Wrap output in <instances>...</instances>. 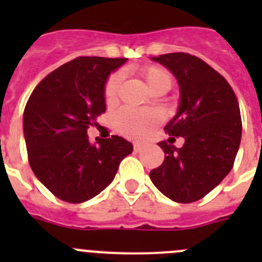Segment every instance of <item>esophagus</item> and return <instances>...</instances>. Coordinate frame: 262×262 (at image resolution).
Returning a JSON list of instances; mask_svg holds the SVG:
<instances>
[{
    "mask_svg": "<svg viewBox=\"0 0 262 262\" xmlns=\"http://www.w3.org/2000/svg\"><path fill=\"white\" fill-rule=\"evenodd\" d=\"M134 151H135V152H142L143 151V145L142 144H138V143H135V144H134Z\"/></svg>",
    "mask_w": 262,
    "mask_h": 262,
    "instance_id": "34e87169",
    "label": "esophagus"
}]
</instances>
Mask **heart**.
I'll return each mask as SVG.
<instances>
[{
  "label": "heart",
  "instance_id": "b5f03b06",
  "mask_svg": "<svg viewBox=\"0 0 262 262\" xmlns=\"http://www.w3.org/2000/svg\"><path fill=\"white\" fill-rule=\"evenodd\" d=\"M139 75L152 94H164L172 86L173 78L170 73L160 67H144L139 71ZM120 80H122V76L114 75L107 81L105 89V97L107 102H113L117 97ZM161 120H163V115L155 108H147V110L123 108L118 113L115 118V126L122 135L140 140L151 133L155 127L159 126Z\"/></svg>",
  "mask_w": 262,
  "mask_h": 262
}]
</instances>
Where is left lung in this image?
I'll use <instances>...</instances> for the list:
<instances>
[{"label":"left lung","instance_id":"1","mask_svg":"<svg viewBox=\"0 0 262 262\" xmlns=\"http://www.w3.org/2000/svg\"><path fill=\"white\" fill-rule=\"evenodd\" d=\"M177 80V113L164 127L169 136L159 147L164 163L149 178L169 200L190 203L201 200L223 181L232 169L242 140L239 102L226 78L189 53H165L151 57ZM185 143L177 148L174 138Z\"/></svg>","mask_w":262,"mask_h":262}]
</instances>
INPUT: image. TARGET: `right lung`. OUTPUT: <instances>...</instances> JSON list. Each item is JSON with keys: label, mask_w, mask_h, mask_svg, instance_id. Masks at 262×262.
<instances>
[{"label": "right lung", "mask_w": 262, "mask_h": 262, "mask_svg": "<svg viewBox=\"0 0 262 262\" xmlns=\"http://www.w3.org/2000/svg\"><path fill=\"white\" fill-rule=\"evenodd\" d=\"M127 59L77 57L46 76L23 113L29 163L39 181L69 203L92 200L113 182L120 161L134 151L122 136L97 138L88 128L106 110L110 73Z\"/></svg>", "instance_id": "add662e5"}]
</instances>
